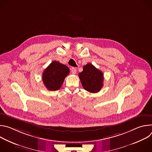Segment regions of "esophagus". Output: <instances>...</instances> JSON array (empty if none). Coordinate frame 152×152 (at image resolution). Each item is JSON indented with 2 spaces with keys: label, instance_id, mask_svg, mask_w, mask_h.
Returning a JSON list of instances; mask_svg holds the SVG:
<instances>
[{
  "label": "esophagus",
  "instance_id": "esophagus-1",
  "mask_svg": "<svg viewBox=\"0 0 152 152\" xmlns=\"http://www.w3.org/2000/svg\"><path fill=\"white\" fill-rule=\"evenodd\" d=\"M71 72L72 73V74H76V68L75 67H72L71 69Z\"/></svg>",
  "mask_w": 152,
  "mask_h": 152
}]
</instances>
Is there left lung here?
<instances>
[{
	"label": "left lung",
	"instance_id": "8db88e82",
	"mask_svg": "<svg viewBox=\"0 0 152 152\" xmlns=\"http://www.w3.org/2000/svg\"><path fill=\"white\" fill-rule=\"evenodd\" d=\"M83 88L90 93L100 91L103 85V74L93 65L88 63L83 67V71L79 74Z\"/></svg>",
	"mask_w": 152,
	"mask_h": 152
}]
</instances>
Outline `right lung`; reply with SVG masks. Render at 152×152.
<instances>
[{
  "instance_id": "1",
  "label": "right lung",
  "mask_w": 152,
  "mask_h": 152,
  "mask_svg": "<svg viewBox=\"0 0 152 152\" xmlns=\"http://www.w3.org/2000/svg\"><path fill=\"white\" fill-rule=\"evenodd\" d=\"M69 73V68L66 65L54 61L43 72V83L50 91L58 90Z\"/></svg>"
}]
</instances>
